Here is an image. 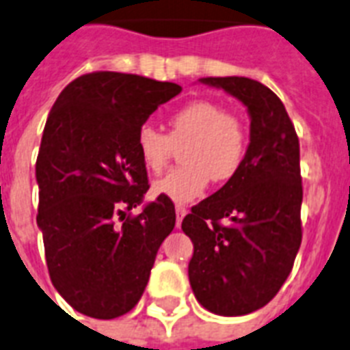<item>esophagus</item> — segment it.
I'll use <instances>...</instances> for the list:
<instances>
[{"label": "esophagus", "mask_w": 350, "mask_h": 350, "mask_svg": "<svg viewBox=\"0 0 350 350\" xmlns=\"http://www.w3.org/2000/svg\"><path fill=\"white\" fill-rule=\"evenodd\" d=\"M185 215H187V209L183 208V206H176V226H180V224H182Z\"/></svg>", "instance_id": "1"}]
</instances>
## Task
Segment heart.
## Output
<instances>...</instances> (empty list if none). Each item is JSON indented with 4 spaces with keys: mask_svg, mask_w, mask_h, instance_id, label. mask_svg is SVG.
<instances>
[{
    "mask_svg": "<svg viewBox=\"0 0 350 350\" xmlns=\"http://www.w3.org/2000/svg\"><path fill=\"white\" fill-rule=\"evenodd\" d=\"M168 135L150 124L137 133V150L144 167L161 172L174 148L182 149V167L170 170L154 183V193L178 204H187L204 195L209 180H232L248 150V129L239 116L222 105L198 100L183 105L168 120Z\"/></svg>",
    "mask_w": 350,
    "mask_h": 350,
    "instance_id": "obj_1",
    "label": "heart"
}]
</instances>
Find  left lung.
<instances>
[{
  "label": "left lung",
  "instance_id": "obj_1",
  "mask_svg": "<svg viewBox=\"0 0 350 350\" xmlns=\"http://www.w3.org/2000/svg\"><path fill=\"white\" fill-rule=\"evenodd\" d=\"M226 90L250 116L239 172L196 204L182 230L195 245L189 282L217 315H247L280 291L302 241L299 137L280 98L248 77H202Z\"/></svg>",
  "mask_w": 350,
  "mask_h": 350
}]
</instances>
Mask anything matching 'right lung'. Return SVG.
I'll list each match as a JSON object with an SVG mask.
<instances>
[{"mask_svg": "<svg viewBox=\"0 0 350 350\" xmlns=\"http://www.w3.org/2000/svg\"><path fill=\"white\" fill-rule=\"evenodd\" d=\"M176 83L92 72L64 87L37 157L38 215L50 278L70 306L115 319L135 306L176 224L174 204L150 189L137 133Z\"/></svg>", "mask_w": 350, "mask_h": 350, "instance_id": "obj_1", "label": "right lung"}]
</instances>
